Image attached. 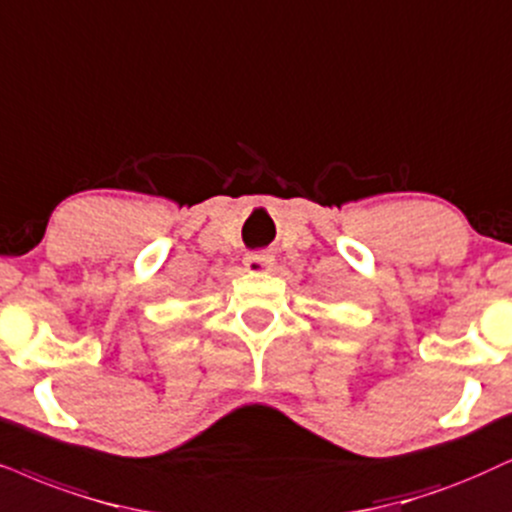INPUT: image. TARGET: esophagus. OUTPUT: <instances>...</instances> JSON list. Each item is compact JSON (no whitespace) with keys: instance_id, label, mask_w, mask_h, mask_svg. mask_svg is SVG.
I'll return each mask as SVG.
<instances>
[{"instance_id":"34e87169","label":"esophagus","mask_w":512,"mask_h":512,"mask_svg":"<svg viewBox=\"0 0 512 512\" xmlns=\"http://www.w3.org/2000/svg\"><path fill=\"white\" fill-rule=\"evenodd\" d=\"M243 267L250 274H264V271L274 267V255H269V252H250V255H245Z\"/></svg>"}]
</instances>
